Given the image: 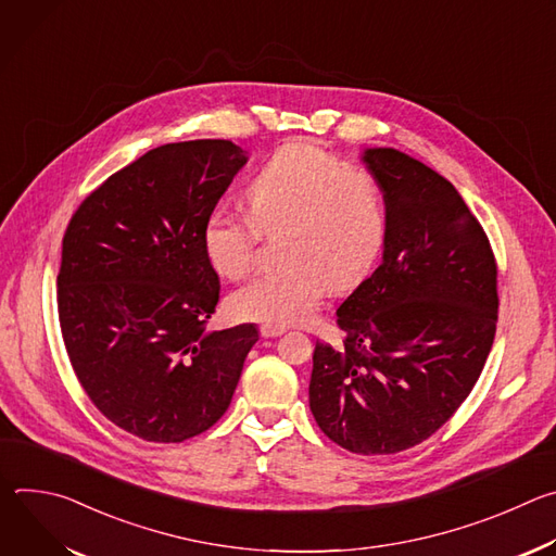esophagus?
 Returning <instances> with one entry per match:
<instances>
[{"mask_svg":"<svg viewBox=\"0 0 556 556\" xmlns=\"http://www.w3.org/2000/svg\"><path fill=\"white\" fill-rule=\"evenodd\" d=\"M260 332H262V337L273 339V337H281V334L286 332V326H270V324H264Z\"/></svg>","mask_w":556,"mask_h":556,"instance_id":"obj_1","label":"esophagus"}]
</instances>
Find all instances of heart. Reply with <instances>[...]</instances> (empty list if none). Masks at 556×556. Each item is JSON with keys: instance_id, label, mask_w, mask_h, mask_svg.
Masks as SVG:
<instances>
[{"instance_id": "b5f03b06", "label": "heart", "mask_w": 556, "mask_h": 556, "mask_svg": "<svg viewBox=\"0 0 556 556\" xmlns=\"http://www.w3.org/2000/svg\"><path fill=\"white\" fill-rule=\"evenodd\" d=\"M251 217L226 208L208 213L202 251L226 279L251 273L260 230L283 224V264L264 270L228 299L237 319L288 326L309 319L326 288L348 290L376 264L387 237L378 180L309 142L279 147L247 187Z\"/></svg>"}]
</instances>
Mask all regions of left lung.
Listing matches in <instances>:
<instances>
[{
  "mask_svg": "<svg viewBox=\"0 0 556 556\" xmlns=\"http://www.w3.org/2000/svg\"><path fill=\"white\" fill-rule=\"evenodd\" d=\"M363 163L384 195L380 266L337 309L343 345L316 341L309 409L358 455L431 438L478 382L497 326V264L455 187L416 157L376 147Z\"/></svg>",
  "mask_w": 556,
  "mask_h": 556,
  "instance_id": "8db88e82",
  "label": "left lung"
}]
</instances>
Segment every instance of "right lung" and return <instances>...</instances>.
<instances>
[{
    "instance_id": "obj_1",
    "label": "right lung",
    "mask_w": 556,
    "mask_h": 556,
    "mask_svg": "<svg viewBox=\"0 0 556 556\" xmlns=\"http://www.w3.org/2000/svg\"><path fill=\"white\" fill-rule=\"evenodd\" d=\"M249 153L230 140L155 147L72 215L56 303L72 369L94 407L147 442H182L228 409L255 324L206 332L219 279L202 226Z\"/></svg>"
}]
</instances>
